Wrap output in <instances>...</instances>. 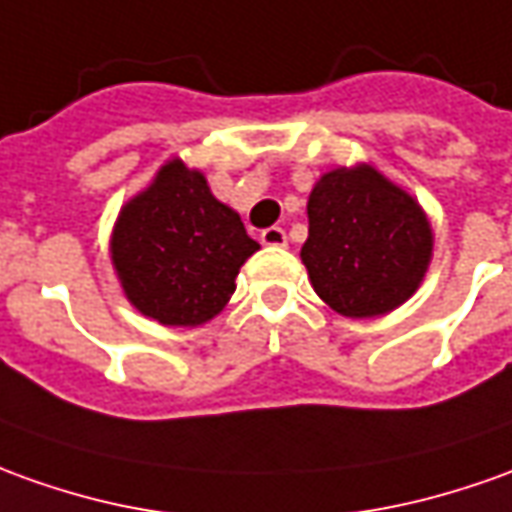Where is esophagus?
I'll return each instance as SVG.
<instances>
[{
	"instance_id": "esophagus-1",
	"label": "esophagus",
	"mask_w": 512,
	"mask_h": 512,
	"mask_svg": "<svg viewBox=\"0 0 512 512\" xmlns=\"http://www.w3.org/2000/svg\"><path fill=\"white\" fill-rule=\"evenodd\" d=\"M262 242L264 245H270V248H284L287 245V231L284 228H264L262 231Z\"/></svg>"
}]
</instances>
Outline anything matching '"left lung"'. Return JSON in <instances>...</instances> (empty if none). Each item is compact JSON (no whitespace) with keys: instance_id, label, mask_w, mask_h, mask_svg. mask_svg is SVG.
Segmentation results:
<instances>
[{"instance_id":"left-lung-1","label":"left lung","mask_w":512,"mask_h":512,"mask_svg":"<svg viewBox=\"0 0 512 512\" xmlns=\"http://www.w3.org/2000/svg\"><path fill=\"white\" fill-rule=\"evenodd\" d=\"M301 259L315 292L345 317H379L415 295L432 262L418 200L370 164L320 175Z\"/></svg>"}]
</instances>
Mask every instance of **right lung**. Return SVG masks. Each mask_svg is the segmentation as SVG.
I'll use <instances>...</instances> for the list:
<instances>
[{
  "mask_svg": "<svg viewBox=\"0 0 512 512\" xmlns=\"http://www.w3.org/2000/svg\"><path fill=\"white\" fill-rule=\"evenodd\" d=\"M259 250L206 175L172 158L130 197L111 234V262L128 301L161 326H203L231 301L239 267Z\"/></svg>",
  "mask_w": 512,
  "mask_h": 512,
  "instance_id": "right-lung-1",
  "label": "right lung"
}]
</instances>
